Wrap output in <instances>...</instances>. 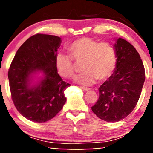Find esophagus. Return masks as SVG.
<instances>
[{
  "label": "esophagus",
  "mask_w": 153,
  "mask_h": 153,
  "mask_svg": "<svg viewBox=\"0 0 153 153\" xmlns=\"http://www.w3.org/2000/svg\"><path fill=\"white\" fill-rule=\"evenodd\" d=\"M81 89H83V91H89L90 89L89 88H87V87H81Z\"/></svg>",
  "instance_id": "34e87169"
}]
</instances>
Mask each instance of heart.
<instances>
[{"label":"heart","instance_id":"obj_1","mask_svg":"<svg viewBox=\"0 0 153 153\" xmlns=\"http://www.w3.org/2000/svg\"><path fill=\"white\" fill-rule=\"evenodd\" d=\"M69 56L59 54L56 57L58 73L64 78H72L75 75V62L81 63L83 73L75 81L84 86L94 84L97 79L103 81L114 71L117 64L115 49L107 42L99 43L91 38L83 37L72 42L67 47Z\"/></svg>","mask_w":153,"mask_h":153}]
</instances>
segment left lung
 Here are the masks:
<instances>
[{
    "mask_svg": "<svg viewBox=\"0 0 153 153\" xmlns=\"http://www.w3.org/2000/svg\"><path fill=\"white\" fill-rule=\"evenodd\" d=\"M117 64L113 74L100 86L99 99L91 107L101 120L116 123L133 111L145 81L144 64L139 53L122 38L115 39Z\"/></svg>",
    "mask_w": 153,
    "mask_h": 153,
    "instance_id": "8db88e82",
    "label": "left lung"
}]
</instances>
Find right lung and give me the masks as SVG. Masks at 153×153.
Wrapping results in <instances>:
<instances>
[{"label": "right lung", "mask_w": 153, "mask_h": 153, "mask_svg": "<svg viewBox=\"0 0 153 153\" xmlns=\"http://www.w3.org/2000/svg\"><path fill=\"white\" fill-rule=\"evenodd\" d=\"M62 38L37 33L17 50L9 72L13 102L20 114L36 123H45L62 109L70 86L58 74L56 57ZM41 73V76H38Z\"/></svg>", "instance_id": "right-lung-1"}]
</instances>
